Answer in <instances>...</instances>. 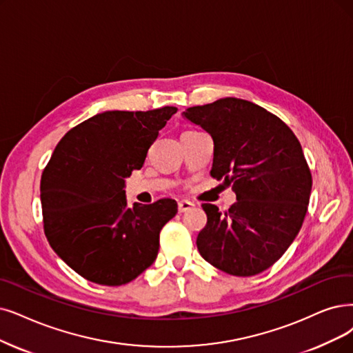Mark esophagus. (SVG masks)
<instances>
[{"instance_id": "obj_1", "label": "esophagus", "mask_w": 353, "mask_h": 353, "mask_svg": "<svg viewBox=\"0 0 353 353\" xmlns=\"http://www.w3.org/2000/svg\"><path fill=\"white\" fill-rule=\"evenodd\" d=\"M194 207V204L191 201H179L178 203V211L179 213H185V211L191 210Z\"/></svg>"}]
</instances>
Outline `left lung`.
I'll use <instances>...</instances> for the list:
<instances>
[{
  "mask_svg": "<svg viewBox=\"0 0 353 353\" xmlns=\"http://www.w3.org/2000/svg\"><path fill=\"white\" fill-rule=\"evenodd\" d=\"M184 116L213 137L210 175L233 185L237 199L223 213L203 204L207 224L196 248L225 274H261L284 255L307 213L312 172L299 139L272 112L232 97Z\"/></svg>",
  "mask_w": 353,
  "mask_h": 353,
  "instance_id": "left-lung-1",
  "label": "left lung"
}]
</instances>
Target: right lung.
<instances>
[{
  "label": "right lung",
  "mask_w": 353,
  "mask_h": 353,
  "mask_svg": "<svg viewBox=\"0 0 353 353\" xmlns=\"http://www.w3.org/2000/svg\"><path fill=\"white\" fill-rule=\"evenodd\" d=\"M176 107L105 111L70 129L40 181L48 242L91 283L128 284L157 259L159 233L178 211L175 200L128 205L124 184L145 163Z\"/></svg>",
  "instance_id": "1"
}]
</instances>
